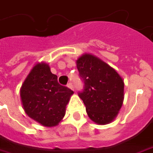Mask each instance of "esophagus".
Segmentation results:
<instances>
[{
    "instance_id": "esophagus-1",
    "label": "esophagus",
    "mask_w": 153,
    "mask_h": 153,
    "mask_svg": "<svg viewBox=\"0 0 153 153\" xmlns=\"http://www.w3.org/2000/svg\"><path fill=\"white\" fill-rule=\"evenodd\" d=\"M67 86H68V88H69L70 90H74V86H73V85H72V83H68Z\"/></svg>"
}]
</instances>
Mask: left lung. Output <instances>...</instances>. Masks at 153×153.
<instances>
[{"mask_svg": "<svg viewBox=\"0 0 153 153\" xmlns=\"http://www.w3.org/2000/svg\"><path fill=\"white\" fill-rule=\"evenodd\" d=\"M77 68L84 82L79 93L88 116L99 125L111 122L124 100V81L109 64L96 56L85 53L77 59Z\"/></svg>", "mask_w": 153, "mask_h": 153, "instance_id": "8db88e82", "label": "left lung"}]
</instances>
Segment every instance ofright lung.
I'll use <instances>...</instances> for the list:
<instances>
[{
	"label": "right lung",
	"mask_w": 153,
	"mask_h": 153,
	"mask_svg": "<svg viewBox=\"0 0 153 153\" xmlns=\"http://www.w3.org/2000/svg\"><path fill=\"white\" fill-rule=\"evenodd\" d=\"M74 94L58 82L46 63H37L21 88V100L27 116L48 127L55 126L65 115V108Z\"/></svg>",
	"instance_id": "add662e5"
}]
</instances>
